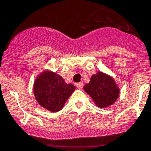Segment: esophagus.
Instances as JSON below:
<instances>
[{
  "instance_id": "1",
  "label": "esophagus",
  "mask_w": 151,
  "mask_h": 151,
  "mask_svg": "<svg viewBox=\"0 0 151 151\" xmlns=\"http://www.w3.org/2000/svg\"><path fill=\"white\" fill-rule=\"evenodd\" d=\"M83 86H84V84H83V82H78L76 84V87H78V89H81L83 87Z\"/></svg>"
}]
</instances>
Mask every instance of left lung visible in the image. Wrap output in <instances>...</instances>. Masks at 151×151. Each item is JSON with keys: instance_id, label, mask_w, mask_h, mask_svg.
<instances>
[{"instance_id": "1", "label": "left lung", "mask_w": 151, "mask_h": 151, "mask_svg": "<svg viewBox=\"0 0 151 151\" xmlns=\"http://www.w3.org/2000/svg\"><path fill=\"white\" fill-rule=\"evenodd\" d=\"M84 90L100 108L114 104L120 93L119 87L113 77L100 71L92 76L90 82L84 85Z\"/></svg>"}]
</instances>
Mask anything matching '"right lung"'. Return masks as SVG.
Listing matches in <instances>:
<instances>
[{"instance_id":"right-lung-1","label":"right lung","mask_w":151,"mask_h":151,"mask_svg":"<svg viewBox=\"0 0 151 151\" xmlns=\"http://www.w3.org/2000/svg\"><path fill=\"white\" fill-rule=\"evenodd\" d=\"M75 90L73 84H67L61 76L49 70L38 75L33 85L36 101L41 107L52 113L64 107Z\"/></svg>"}]
</instances>
